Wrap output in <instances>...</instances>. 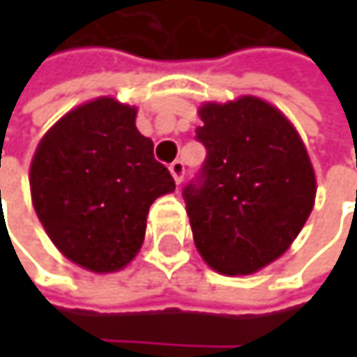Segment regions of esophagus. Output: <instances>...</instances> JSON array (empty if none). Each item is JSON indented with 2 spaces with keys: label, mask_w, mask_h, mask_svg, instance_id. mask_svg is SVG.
<instances>
[{
  "label": "esophagus",
  "mask_w": 357,
  "mask_h": 357,
  "mask_svg": "<svg viewBox=\"0 0 357 357\" xmlns=\"http://www.w3.org/2000/svg\"><path fill=\"white\" fill-rule=\"evenodd\" d=\"M169 171H171L174 183H176V185H181V183H183V178H185V165H183V160H174V162H171Z\"/></svg>",
  "instance_id": "1"
}]
</instances>
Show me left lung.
Returning a JSON list of instances; mask_svg holds the SVG:
<instances>
[{
	"label": "left lung",
	"mask_w": 357,
	"mask_h": 357,
	"mask_svg": "<svg viewBox=\"0 0 357 357\" xmlns=\"http://www.w3.org/2000/svg\"><path fill=\"white\" fill-rule=\"evenodd\" d=\"M197 141L206 158L183 190L200 256L220 274H252L288 250L316 199L298 130L258 97L204 103Z\"/></svg>",
	"instance_id": "1"
}]
</instances>
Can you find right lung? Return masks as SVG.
Instances as JSON below:
<instances>
[{"instance_id":"obj_1","label":"right lung","mask_w":357,"mask_h":357,"mask_svg":"<svg viewBox=\"0 0 357 357\" xmlns=\"http://www.w3.org/2000/svg\"><path fill=\"white\" fill-rule=\"evenodd\" d=\"M135 119V107L99 97L59 119L31 160L41 225L63 256L91 272L127 266L143 246L151 204L174 190Z\"/></svg>"}]
</instances>
